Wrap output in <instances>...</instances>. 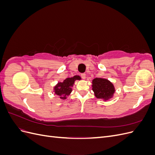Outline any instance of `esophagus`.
Listing matches in <instances>:
<instances>
[{
	"instance_id": "1",
	"label": "esophagus",
	"mask_w": 155,
	"mask_h": 155,
	"mask_svg": "<svg viewBox=\"0 0 155 155\" xmlns=\"http://www.w3.org/2000/svg\"><path fill=\"white\" fill-rule=\"evenodd\" d=\"M81 77L82 78V79H85V78H86L85 74H84V73L81 74Z\"/></svg>"
}]
</instances>
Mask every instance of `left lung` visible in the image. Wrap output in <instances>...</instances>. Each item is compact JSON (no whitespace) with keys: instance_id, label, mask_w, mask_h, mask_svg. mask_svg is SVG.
<instances>
[{"instance_id":"obj_1","label":"left lung","mask_w":155,"mask_h":155,"mask_svg":"<svg viewBox=\"0 0 155 155\" xmlns=\"http://www.w3.org/2000/svg\"><path fill=\"white\" fill-rule=\"evenodd\" d=\"M92 90L97 98L105 100L111 98L115 92L112 83L106 79L98 78L92 80Z\"/></svg>"}]
</instances>
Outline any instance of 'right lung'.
<instances>
[{"label": "right lung", "mask_w": 155, "mask_h": 155, "mask_svg": "<svg viewBox=\"0 0 155 155\" xmlns=\"http://www.w3.org/2000/svg\"><path fill=\"white\" fill-rule=\"evenodd\" d=\"M80 77L79 76H75L72 78H67L64 79L63 83H59L54 87V92L55 94L60 96V98L64 100L66 99V96H68L72 92V87L73 86L74 81L78 79L80 80Z\"/></svg>", "instance_id": "right-lung-1"}]
</instances>
